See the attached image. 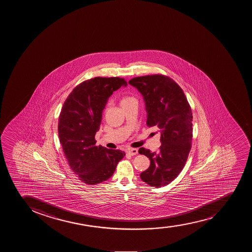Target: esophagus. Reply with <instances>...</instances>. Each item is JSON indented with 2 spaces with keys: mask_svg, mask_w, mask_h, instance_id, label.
Masks as SVG:
<instances>
[{
  "mask_svg": "<svg viewBox=\"0 0 252 252\" xmlns=\"http://www.w3.org/2000/svg\"><path fill=\"white\" fill-rule=\"evenodd\" d=\"M128 155H136L138 154V150L137 149H130V150H128L127 151Z\"/></svg>",
  "mask_w": 252,
  "mask_h": 252,
  "instance_id": "34e87169",
  "label": "esophagus"
}]
</instances>
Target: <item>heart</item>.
I'll return each instance as SVG.
<instances>
[{
  "label": "heart",
  "instance_id": "b5f03b06",
  "mask_svg": "<svg viewBox=\"0 0 252 252\" xmlns=\"http://www.w3.org/2000/svg\"><path fill=\"white\" fill-rule=\"evenodd\" d=\"M134 102H136V99H135V97L130 96V95H123L120 100V103L122 105V107Z\"/></svg>",
  "mask_w": 252,
  "mask_h": 252
}]
</instances>
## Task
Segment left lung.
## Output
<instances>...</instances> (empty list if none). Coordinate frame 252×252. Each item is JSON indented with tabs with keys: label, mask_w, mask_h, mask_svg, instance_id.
<instances>
[{
	"label": "left lung",
	"mask_w": 252,
	"mask_h": 252,
	"mask_svg": "<svg viewBox=\"0 0 252 252\" xmlns=\"http://www.w3.org/2000/svg\"><path fill=\"white\" fill-rule=\"evenodd\" d=\"M143 95L146 106L147 126L159 129L158 152L140 148L150 166L140 178L150 187L169 184L183 169L191 149L193 137L191 107L182 88L162 74L144 75L129 80Z\"/></svg>",
	"instance_id": "left-lung-1"
}]
</instances>
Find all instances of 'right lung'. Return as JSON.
I'll list each match as a JSON object with an SVG mask.
<instances>
[{"instance_id": "1", "label": "right lung", "mask_w": 252, "mask_h": 252, "mask_svg": "<svg viewBox=\"0 0 252 252\" xmlns=\"http://www.w3.org/2000/svg\"><path fill=\"white\" fill-rule=\"evenodd\" d=\"M127 85L124 78L94 77L80 83L68 95L58 119V135L70 169L87 185L109 179L124 151L96 145L108 97Z\"/></svg>"}]
</instances>
